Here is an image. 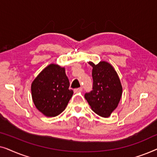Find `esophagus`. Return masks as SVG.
Here are the masks:
<instances>
[{
  "label": "esophagus",
  "mask_w": 157,
  "mask_h": 157,
  "mask_svg": "<svg viewBox=\"0 0 157 157\" xmlns=\"http://www.w3.org/2000/svg\"><path fill=\"white\" fill-rule=\"evenodd\" d=\"M82 90H83V89L81 87V88H78V89H75L74 90V91L75 92V93H78V92L82 91Z\"/></svg>",
  "instance_id": "esophagus-1"
}]
</instances>
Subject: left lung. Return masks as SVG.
I'll return each mask as SVG.
<instances>
[{
  "label": "left lung",
  "instance_id": "left-lung-1",
  "mask_svg": "<svg viewBox=\"0 0 157 157\" xmlns=\"http://www.w3.org/2000/svg\"><path fill=\"white\" fill-rule=\"evenodd\" d=\"M89 63L93 67V90L85 94V98L96 114L108 118L117 109L121 98V81L114 68L108 62Z\"/></svg>",
  "mask_w": 157,
  "mask_h": 157
}]
</instances>
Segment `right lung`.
<instances>
[{
	"instance_id": "right-lung-1",
	"label": "right lung",
	"mask_w": 157,
	"mask_h": 157,
	"mask_svg": "<svg viewBox=\"0 0 157 157\" xmlns=\"http://www.w3.org/2000/svg\"><path fill=\"white\" fill-rule=\"evenodd\" d=\"M65 68L51 63L31 83V95L36 109L48 117H54L65 110L74 91L69 90Z\"/></svg>"
}]
</instances>
